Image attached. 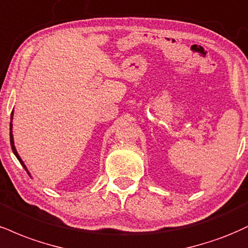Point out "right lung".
Here are the masks:
<instances>
[{
    "label": "right lung",
    "mask_w": 248,
    "mask_h": 248,
    "mask_svg": "<svg viewBox=\"0 0 248 248\" xmlns=\"http://www.w3.org/2000/svg\"><path fill=\"white\" fill-rule=\"evenodd\" d=\"M13 118H14V111L11 112V121H10V144H11V149H13V153L15 154V156L17 157V159L19 160V163L22 164V166L24 169H25V171L29 173V175L31 177V174H30V172L28 171V168H26V165L24 164V162L22 160V158H20V156L18 155V153H17L16 150V147H15V142H14V135H13Z\"/></svg>",
    "instance_id": "add662e5"
}]
</instances>
